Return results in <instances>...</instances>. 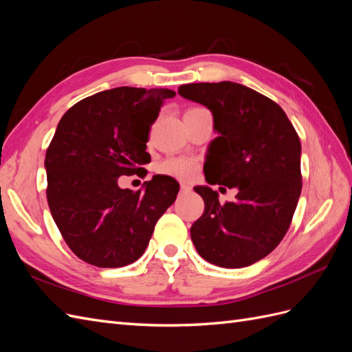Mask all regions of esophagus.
<instances>
[{"label":"esophagus","instance_id":"1","mask_svg":"<svg viewBox=\"0 0 352 352\" xmlns=\"http://www.w3.org/2000/svg\"><path fill=\"white\" fill-rule=\"evenodd\" d=\"M190 190V186L186 185V184H180V192H189Z\"/></svg>","mask_w":352,"mask_h":352}]
</instances>
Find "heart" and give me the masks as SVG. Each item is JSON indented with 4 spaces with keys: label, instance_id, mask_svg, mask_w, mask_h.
I'll return each mask as SVG.
<instances>
[{
    "label": "heart",
    "instance_id": "b5f03b06",
    "mask_svg": "<svg viewBox=\"0 0 352 352\" xmlns=\"http://www.w3.org/2000/svg\"><path fill=\"white\" fill-rule=\"evenodd\" d=\"M192 110H198V109H192ZM197 168H198V163L194 158L176 157V158H168L164 163L160 164L158 172L164 176H170L175 179L189 180L195 176Z\"/></svg>",
    "mask_w": 352,
    "mask_h": 352
}]
</instances>
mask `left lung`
I'll return each instance as SVG.
<instances>
[{
	"label": "left lung",
	"instance_id": "1",
	"mask_svg": "<svg viewBox=\"0 0 352 352\" xmlns=\"http://www.w3.org/2000/svg\"><path fill=\"white\" fill-rule=\"evenodd\" d=\"M177 92L212 114L219 136L210 144L207 184L238 188L235 202L225 204L210 186L194 188L206 208L190 238L208 263L247 267L269 255L289 229L302 188L300 138L278 104L245 85L188 83Z\"/></svg>",
	"mask_w": 352,
	"mask_h": 352
}]
</instances>
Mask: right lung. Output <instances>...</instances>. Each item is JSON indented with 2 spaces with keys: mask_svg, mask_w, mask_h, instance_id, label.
Returning a JSON list of instances; mask_svg holds the SVG:
<instances>
[{
  "mask_svg": "<svg viewBox=\"0 0 352 352\" xmlns=\"http://www.w3.org/2000/svg\"><path fill=\"white\" fill-rule=\"evenodd\" d=\"M175 91L120 87L85 98L57 124L45 154L47 199L69 248L97 267H123L146 250L157 220L179 184L154 176L142 189H122L120 176L151 162L148 133Z\"/></svg>",
  "mask_w": 352,
  "mask_h": 352,
  "instance_id": "right-lung-1",
  "label": "right lung"
}]
</instances>
